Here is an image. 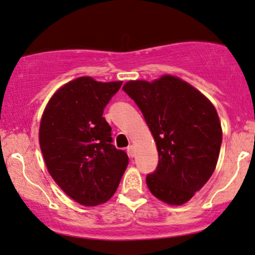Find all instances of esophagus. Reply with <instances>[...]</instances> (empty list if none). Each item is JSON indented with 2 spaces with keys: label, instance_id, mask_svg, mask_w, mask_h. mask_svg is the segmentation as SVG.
Segmentation results:
<instances>
[{
  "label": "esophagus",
  "instance_id": "esophagus-1",
  "mask_svg": "<svg viewBox=\"0 0 255 255\" xmlns=\"http://www.w3.org/2000/svg\"><path fill=\"white\" fill-rule=\"evenodd\" d=\"M127 153L129 157H134V155H135V148H134L133 145L127 147Z\"/></svg>",
  "mask_w": 255,
  "mask_h": 255
}]
</instances>
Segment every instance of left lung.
Segmentation results:
<instances>
[{"instance_id":"obj_1","label":"left lung","mask_w":255,"mask_h":255,"mask_svg":"<svg viewBox=\"0 0 255 255\" xmlns=\"http://www.w3.org/2000/svg\"><path fill=\"white\" fill-rule=\"evenodd\" d=\"M122 89L140 108L157 145L158 167L146 178L149 191L166 204L186 203L209 180L219 160L222 127L215 107L172 75L128 81Z\"/></svg>"}]
</instances>
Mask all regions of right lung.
<instances>
[{"label":"right lung","instance_id":"add662e5","mask_svg":"<svg viewBox=\"0 0 255 255\" xmlns=\"http://www.w3.org/2000/svg\"><path fill=\"white\" fill-rule=\"evenodd\" d=\"M122 82L83 76L52 95L39 127V143L48 173L65 194L84 207L109 201L128 165V155L112 145L103 109Z\"/></svg>","mask_w":255,"mask_h":255}]
</instances>
